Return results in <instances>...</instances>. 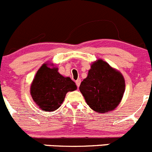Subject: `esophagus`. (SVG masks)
I'll list each match as a JSON object with an SVG mask.
<instances>
[{
  "label": "esophagus",
  "mask_w": 152,
  "mask_h": 152,
  "mask_svg": "<svg viewBox=\"0 0 152 152\" xmlns=\"http://www.w3.org/2000/svg\"><path fill=\"white\" fill-rule=\"evenodd\" d=\"M80 82H81V80H80V79H77V80H76V81H75V83H76V84H77V87H79V86H80Z\"/></svg>",
  "instance_id": "34e87169"
}]
</instances>
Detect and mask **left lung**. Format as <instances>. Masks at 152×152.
I'll list each match as a JSON object with an SVG mask.
<instances>
[{
    "label": "left lung",
    "mask_w": 152,
    "mask_h": 152,
    "mask_svg": "<svg viewBox=\"0 0 152 152\" xmlns=\"http://www.w3.org/2000/svg\"><path fill=\"white\" fill-rule=\"evenodd\" d=\"M79 89L91 109L104 113L120 104L125 90V78L119 71L99 59L91 64Z\"/></svg>",
    "instance_id": "left-lung-1"
}]
</instances>
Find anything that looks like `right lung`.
Returning a JSON list of instances; mask_svg holds the SVG:
<instances>
[{
  "label": "right lung",
  "instance_id": "1",
  "mask_svg": "<svg viewBox=\"0 0 152 152\" xmlns=\"http://www.w3.org/2000/svg\"><path fill=\"white\" fill-rule=\"evenodd\" d=\"M77 89L75 82L58 72L53 64L45 63L39 69L30 86V95L42 110L53 112L63 104L66 93Z\"/></svg>",
  "mask_w": 152,
  "mask_h": 152
}]
</instances>
